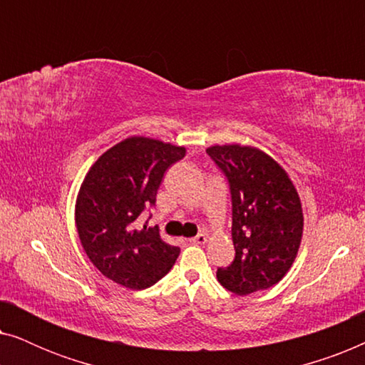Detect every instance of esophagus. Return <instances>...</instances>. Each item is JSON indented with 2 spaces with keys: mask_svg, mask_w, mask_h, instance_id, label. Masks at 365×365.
<instances>
[{
  "mask_svg": "<svg viewBox=\"0 0 365 365\" xmlns=\"http://www.w3.org/2000/svg\"><path fill=\"white\" fill-rule=\"evenodd\" d=\"M189 241H191L192 244H206L207 242V236H206V234H197L196 237L189 239Z\"/></svg>",
  "mask_w": 365,
  "mask_h": 365,
  "instance_id": "1",
  "label": "esophagus"
}]
</instances>
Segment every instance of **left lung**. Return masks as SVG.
I'll use <instances>...</instances> for the list:
<instances>
[{
    "label": "left lung",
    "mask_w": 365,
    "mask_h": 365,
    "mask_svg": "<svg viewBox=\"0 0 365 365\" xmlns=\"http://www.w3.org/2000/svg\"><path fill=\"white\" fill-rule=\"evenodd\" d=\"M229 181L232 199L231 266L217 281L237 296L272 287L289 272L302 241L297 189L281 164L259 148L222 144L206 149Z\"/></svg>",
    "instance_id": "8db88e82"
}]
</instances>
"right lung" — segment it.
<instances>
[{
  "label": "right lung",
  "instance_id": "obj_1",
  "mask_svg": "<svg viewBox=\"0 0 365 365\" xmlns=\"http://www.w3.org/2000/svg\"><path fill=\"white\" fill-rule=\"evenodd\" d=\"M186 148L131 136L114 144L89 168L79 187L74 222L84 252L99 272L123 287L141 291L166 276L179 247L159 229H138L136 219L156 202L164 173Z\"/></svg>",
  "mask_w": 365,
  "mask_h": 365
}]
</instances>
